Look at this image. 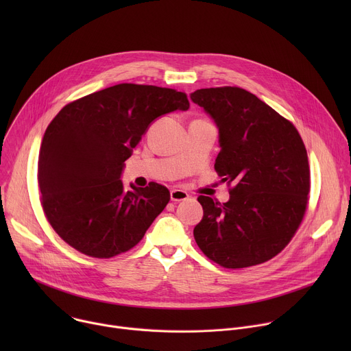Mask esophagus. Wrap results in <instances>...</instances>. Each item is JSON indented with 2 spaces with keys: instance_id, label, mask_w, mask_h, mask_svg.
Listing matches in <instances>:
<instances>
[{
  "instance_id": "esophagus-1",
  "label": "esophagus",
  "mask_w": 351,
  "mask_h": 351,
  "mask_svg": "<svg viewBox=\"0 0 351 351\" xmlns=\"http://www.w3.org/2000/svg\"><path fill=\"white\" fill-rule=\"evenodd\" d=\"M189 198V194L183 190H178V189H173L171 190V199L175 203H179V202H186V199Z\"/></svg>"
}]
</instances>
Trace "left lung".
Wrapping results in <instances>:
<instances>
[{"mask_svg": "<svg viewBox=\"0 0 351 351\" xmlns=\"http://www.w3.org/2000/svg\"><path fill=\"white\" fill-rule=\"evenodd\" d=\"M190 98L217 125L215 171L233 183L226 203L197 198L204 215L193 230L195 243L225 268L265 263L286 247L307 208L304 143L287 119L244 88H199Z\"/></svg>", "mask_w": 351, "mask_h": 351, "instance_id": "left-lung-1", "label": "left lung"}]
</instances>
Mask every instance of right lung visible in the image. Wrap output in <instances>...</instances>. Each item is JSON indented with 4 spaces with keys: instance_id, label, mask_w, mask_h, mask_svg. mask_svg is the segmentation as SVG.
Listing matches in <instances>:
<instances>
[{
    "instance_id": "obj_1",
    "label": "right lung",
    "mask_w": 351,
    "mask_h": 351,
    "mask_svg": "<svg viewBox=\"0 0 351 351\" xmlns=\"http://www.w3.org/2000/svg\"><path fill=\"white\" fill-rule=\"evenodd\" d=\"M190 107L184 93L122 83L65 106L48 125L38 187L48 222L77 252L110 258L128 252L169 202L152 182L123 189L125 161L156 119Z\"/></svg>"
}]
</instances>
